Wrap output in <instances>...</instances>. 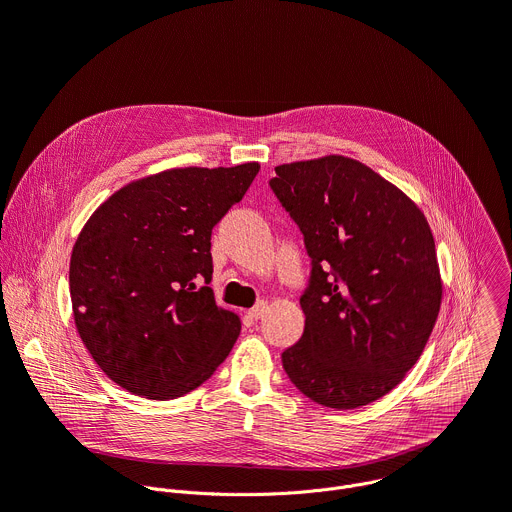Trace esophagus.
<instances>
[{
    "instance_id": "34e87169",
    "label": "esophagus",
    "mask_w": 512,
    "mask_h": 512,
    "mask_svg": "<svg viewBox=\"0 0 512 512\" xmlns=\"http://www.w3.org/2000/svg\"><path fill=\"white\" fill-rule=\"evenodd\" d=\"M265 310H267V304H257L255 308H251L249 312H247V318H251L253 322H257L259 318H263V314H265Z\"/></svg>"
}]
</instances>
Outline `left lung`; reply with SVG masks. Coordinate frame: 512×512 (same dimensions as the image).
<instances>
[{"label": "left lung", "mask_w": 512, "mask_h": 512, "mask_svg": "<svg viewBox=\"0 0 512 512\" xmlns=\"http://www.w3.org/2000/svg\"><path fill=\"white\" fill-rule=\"evenodd\" d=\"M271 190L312 257L300 298L306 328L281 354L306 397L332 409L369 405L421 356L442 306L435 241L421 208L344 156L275 168Z\"/></svg>", "instance_id": "8db88e82"}]
</instances>
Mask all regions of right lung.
<instances>
[{
  "label": "right lung",
  "mask_w": 512,
  "mask_h": 512,
  "mask_svg": "<svg viewBox=\"0 0 512 512\" xmlns=\"http://www.w3.org/2000/svg\"><path fill=\"white\" fill-rule=\"evenodd\" d=\"M259 172L170 168L113 192L70 255L77 332L99 369L125 391L166 401L200 387L241 332L208 285L212 227Z\"/></svg>",
  "instance_id": "obj_1"
}]
</instances>
